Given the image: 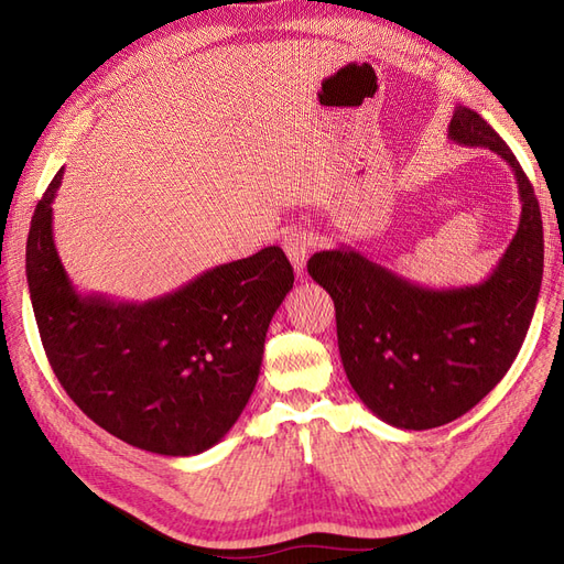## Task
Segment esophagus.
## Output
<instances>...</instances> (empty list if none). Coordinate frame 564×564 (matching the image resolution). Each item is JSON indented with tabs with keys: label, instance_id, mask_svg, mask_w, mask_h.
<instances>
[{
	"label": "esophagus",
	"instance_id": "esophagus-1",
	"mask_svg": "<svg viewBox=\"0 0 564 564\" xmlns=\"http://www.w3.org/2000/svg\"><path fill=\"white\" fill-rule=\"evenodd\" d=\"M289 261L294 263L296 275H303L305 272V263H308V253L313 251V242L311 237L305 235V230H292L284 235V242H282Z\"/></svg>",
	"mask_w": 564,
	"mask_h": 564
}]
</instances>
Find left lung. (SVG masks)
Instances as JSON below:
<instances>
[{"mask_svg":"<svg viewBox=\"0 0 564 564\" xmlns=\"http://www.w3.org/2000/svg\"><path fill=\"white\" fill-rule=\"evenodd\" d=\"M449 139L487 148L513 169L520 226L491 275L470 286L429 289L352 247L313 253L311 278L336 308L338 352L360 400L404 431L445 425L480 402L513 365L543 275V226L534 187L485 119L456 106Z\"/></svg>","mask_w":564,"mask_h":564,"instance_id":"obj_1","label":"left lung"}]
</instances>
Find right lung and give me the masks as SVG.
I'll use <instances>...</instances> for the list:
<instances>
[{
	"instance_id": "obj_1",
	"label": "right lung",
	"mask_w": 564,
	"mask_h": 564,
	"mask_svg": "<svg viewBox=\"0 0 564 564\" xmlns=\"http://www.w3.org/2000/svg\"><path fill=\"white\" fill-rule=\"evenodd\" d=\"M61 178L63 169L37 202L25 249L51 369L82 412L127 445L162 456L207 452L259 381L270 319L294 286L292 263L265 247L145 303L84 296L51 230Z\"/></svg>"
}]
</instances>
